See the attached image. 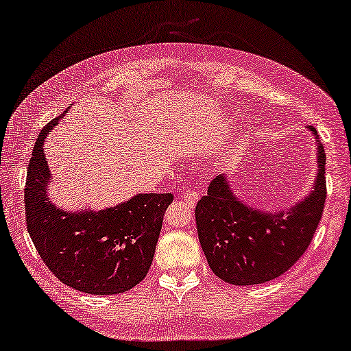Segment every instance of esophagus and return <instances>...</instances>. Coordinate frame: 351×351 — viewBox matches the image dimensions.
Masks as SVG:
<instances>
[{
  "label": "esophagus",
  "mask_w": 351,
  "mask_h": 351,
  "mask_svg": "<svg viewBox=\"0 0 351 351\" xmlns=\"http://www.w3.org/2000/svg\"><path fill=\"white\" fill-rule=\"evenodd\" d=\"M198 198H199V193H198V191H195V190H186L185 193L182 195V199H184L185 203L190 204V206H195L196 201H198Z\"/></svg>",
  "instance_id": "esophagus-1"
}]
</instances>
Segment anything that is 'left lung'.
Segmentation results:
<instances>
[{"instance_id":"8db88e82","label":"left lung","mask_w":351,"mask_h":351,"mask_svg":"<svg viewBox=\"0 0 351 351\" xmlns=\"http://www.w3.org/2000/svg\"><path fill=\"white\" fill-rule=\"evenodd\" d=\"M315 137L318 132L308 128ZM318 143V174L308 196L289 210L270 213L244 204L225 174L214 177L195 209L201 249L210 270L234 286L262 285L286 273L308 247L326 201V153Z\"/></svg>"}]
</instances>
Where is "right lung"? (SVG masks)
Listing matches in <instances>:
<instances>
[{
    "label": "right lung",
    "mask_w": 351,
    "mask_h": 351,
    "mask_svg": "<svg viewBox=\"0 0 351 351\" xmlns=\"http://www.w3.org/2000/svg\"><path fill=\"white\" fill-rule=\"evenodd\" d=\"M65 114V113H64ZM43 128L28 162L27 230L57 280L94 295L121 294L147 276L171 193H138L102 210L69 213L47 196L51 171L43 145L60 118Z\"/></svg>",
    "instance_id": "add662e5"
}]
</instances>
